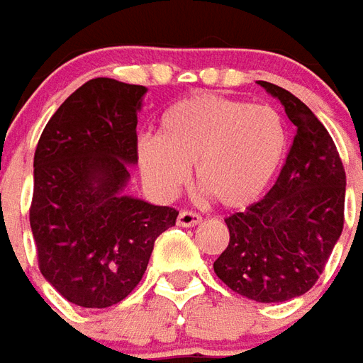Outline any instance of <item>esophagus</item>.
I'll use <instances>...</instances> for the list:
<instances>
[{
	"label": "esophagus",
	"mask_w": 363,
	"mask_h": 363,
	"mask_svg": "<svg viewBox=\"0 0 363 363\" xmlns=\"http://www.w3.org/2000/svg\"><path fill=\"white\" fill-rule=\"evenodd\" d=\"M201 223V215L199 213H195V211H179V215H177V225L179 227H195V225H199Z\"/></svg>",
	"instance_id": "esophagus-1"
}]
</instances>
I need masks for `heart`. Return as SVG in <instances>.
<instances>
[{"label": "heart", "mask_w": 363, "mask_h": 363, "mask_svg": "<svg viewBox=\"0 0 363 363\" xmlns=\"http://www.w3.org/2000/svg\"><path fill=\"white\" fill-rule=\"evenodd\" d=\"M287 148L284 117L268 105L223 95H191L169 105L158 138H140L136 162L162 197L176 195L195 166L197 186L218 205L240 209L274 179Z\"/></svg>", "instance_id": "heart-1"}]
</instances>
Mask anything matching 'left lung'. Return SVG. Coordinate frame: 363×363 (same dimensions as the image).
<instances>
[{
	"instance_id": "left-lung-1",
	"label": "left lung",
	"mask_w": 363,
	"mask_h": 363,
	"mask_svg": "<svg viewBox=\"0 0 363 363\" xmlns=\"http://www.w3.org/2000/svg\"><path fill=\"white\" fill-rule=\"evenodd\" d=\"M259 86L281 101L297 133L274 187L225 218L230 240L213 268L238 295L281 303L317 284L340 238L346 172L333 136L307 105L276 84Z\"/></svg>"
}]
</instances>
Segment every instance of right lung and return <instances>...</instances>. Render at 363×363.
<instances>
[{
  "label": "right lung",
  "instance_id": "add662e5",
  "mask_svg": "<svg viewBox=\"0 0 363 363\" xmlns=\"http://www.w3.org/2000/svg\"><path fill=\"white\" fill-rule=\"evenodd\" d=\"M145 86L95 78L46 123L35 150L29 220L38 269L78 307L117 305L143 279L174 207L123 194L136 164Z\"/></svg>",
  "mask_w": 363,
  "mask_h": 363
}]
</instances>
